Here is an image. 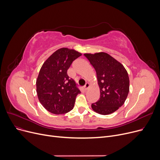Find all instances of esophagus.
<instances>
[{
    "label": "esophagus",
    "instance_id": "1",
    "mask_svg": "<svg viewBox=\"0 0 160 160\" xmlns=\"http://www.w3.org/2000/svg\"><path fill=\"white\" fill-rule=\"evenodd\" d=\"M89 86H90L89 83H88V82H87V83L85 84V85L84 86V90H87V89L89 88Z\"/></svg>",
    "mask_w": 160,
    "mask_h": 160
}]
</instances>
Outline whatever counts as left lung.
I'll list each match as a JSON object with an SVG mask.
<instances>
[{
  "label": "left lung",
  "instance_id": "left-lung-1",
  "mask_svg": "<svg viewBox=\"0 0 160 160\" xmlns=\"http://www.w3.org/2000/svg\"><path fill=\"white\" fill-rule=\"evenodd\" d=\"M84 55L96 72L100 88L99 99L92 104L93 110L102 115L113 113L124 104L128 94L129 78L126 69L105 52Z\"/></svg>",
  "mask_w": 160,
  "mask_h": 160
}]
</instances>
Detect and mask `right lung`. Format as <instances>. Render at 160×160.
Returning a JSON list of instances; mask_svg holds the SVG:
<instances>
[{
	"mask_svg": "<svg viewBox=\"0 0 160 160\" xmlns=\"http://www.w3.org/2000/svg\"><path fill=\"white\" fill-rule=\"evenodd\" d=\"M81 53L67 48L55 51L43 63L36 81L37 93L42 105L54 114L72 110L81 93L67 70Z\"/></svg>",
	"mask_w": 160,
	"mask_h": 160,
	"instance_id": "right-lung-1",
	"label": "right lung"
}]
</instances>
